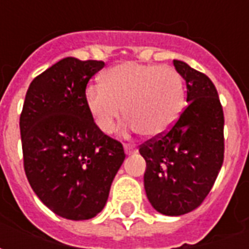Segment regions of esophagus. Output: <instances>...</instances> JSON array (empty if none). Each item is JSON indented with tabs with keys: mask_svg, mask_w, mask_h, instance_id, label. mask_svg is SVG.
<instances>
[{
	"mask_svg": "<svg viewBox=\"0 0 249 249\" xmlns=\"http://www.w3.org/2000/svg\"><path fill=\"white\" fill-rule=\"evenodd\" d=\"M124 151L126 155H132V153L137 152V148H136V145H132V144H125Z\"/></svg>",
	"mask_w": 249,
	"mask_h": 249,
	"instance_id": "1",
	"label": "esophagus"
}]
</instances>
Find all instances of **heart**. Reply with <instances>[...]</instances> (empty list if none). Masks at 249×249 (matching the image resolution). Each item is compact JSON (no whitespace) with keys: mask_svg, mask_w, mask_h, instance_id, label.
Listing matches in <instances>:
<instances>
[{"mask_svg":"<svg viewBox=\"0 0 249 249\" xmlns=\"http://www.w3.org/2000/svg\"><path fill=\"white\" fill-rule=\"evenodd\" d=\"M85 100L94 123L104 133L113 132L121 117L141 135H164L184 109L185 88L175 68L125 61L104 73L101 84L87 88Z\"/></svg>","mask_w":249,"mask_h":249,"instance_id":"b5f03b06","label":"heart"}]
</instances>
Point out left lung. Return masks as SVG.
<instances>
[{"label":"left lung","instance_id":"1","mask_svg":"<svg viewBox=\"0 0 249 249\" xmlns=\"http://www.w3.org/2000/svg\"><path fill=\"white\" fill-rule=\"evenodd\" d=\"M188 105L165 135L140 146L144 188L157 212L180 216L196 209L213 187L224 160V113L213 82L178 60Z\"/></svg>","mask_w":249,"mask_h":249}]
</instances>
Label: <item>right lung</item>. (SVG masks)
<instances>
[{
    "label": "right lung",
    "instance_id": "1",
    "mask_svg": "<svg viewBox=\"0 0 249 249\" xmlns=\"http://www.w3.org/2000/svg\"><path fill=\"white\" fill-rule=\"evenodd\" d=\"M103 61L66 57L29 85L19 117L24 168L30 187L54 213L88 220L107 204L124 161L123 144L98 128L85 100Z\"/></svg>",
    "mask_w": 249,
    "mask_h": 249
}]
</instances>
